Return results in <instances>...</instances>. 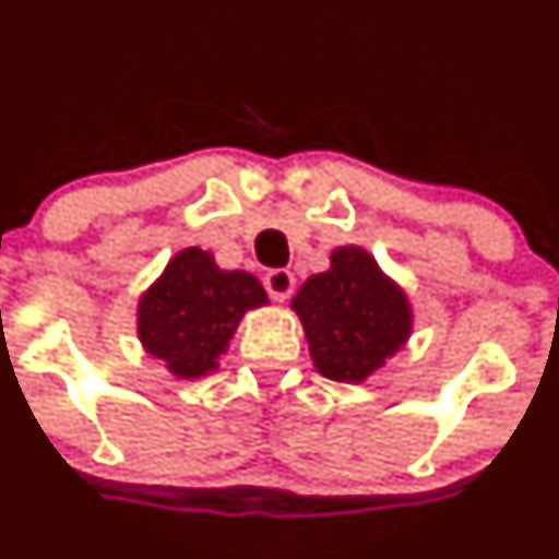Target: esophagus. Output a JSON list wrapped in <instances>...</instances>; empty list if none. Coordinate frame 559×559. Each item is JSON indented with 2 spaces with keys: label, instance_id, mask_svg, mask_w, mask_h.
<instances>
[{
  "label": "esophagus",
  "instance_id": "esophagus-1",
  "mask_svg": "<svg viewBox=\"0 0 559 559\" xmlns=\"http://www.w3.org/2000/svg\"><path fill=\"white\" fill-rule=\"evenodd\" d=\"M264 289H267V295L273 297V300H289V295L295 292V275L286 267L270 270V273L264 275Z\"/></svg>",
  "mask_w": 559,
  "mask_h": 559
}]
</instances>
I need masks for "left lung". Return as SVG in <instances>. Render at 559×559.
Masks as SVG:
<instances>
[{
	"mask_svg": "<svg viewBox=\"0 0 559 559\" xmlns=\"http://www.w3.org/2000/svg\"><path fill=\"white\" fill-rule=\"evenodd\" d=\"M306 330L316 370L359 384L408 341V297L359 246L332 251L330 270L311 275L292 300Z\"/></svg>",
	"mask_w": 559,
	"mask_h": 559,
	"instance_id": "left-lung-1",
	"label": "left lung"
}]
</instances>
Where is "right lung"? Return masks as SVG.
I'll use <instances>...</instances> for the list:
<instances>
[{
	"mask_svg": "<svg viewBox=\"0 0 559 559\" xmlns=\"http://www.w3.org/2000/svg\"><path fill=\"white\" fill-rule=\"evenodd\" d=\"M267 306L262 284L246 270H222L211 251L183 248L138 302V337L178 379L218 368L246 311Z\"/></svg>",
	"mask_w": 559,
	"mask_h": 559,
	"instance_id": "obj_1",
	"label": "right lung"
}]
</instances>
